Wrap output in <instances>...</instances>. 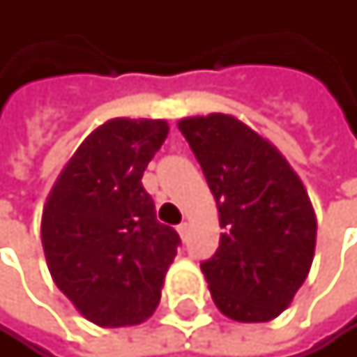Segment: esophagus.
I'll list each match as a JSON object with an SVG mask.
<instances>
[{"label":"esophagus","mask_w":357,"mask_h":357,"mask_svg":"<svg viewBox=\"0 0 357 357\" xmlns=\"http://www.w3.org/2000/svg\"><path fill=\"white\" fill-rule=\"evenodd\" d=\"M177 233L182 236V240H186L188 238V222H180V225H177Z\"/></svg>","instance_id":"obj_1"}]
</instances>
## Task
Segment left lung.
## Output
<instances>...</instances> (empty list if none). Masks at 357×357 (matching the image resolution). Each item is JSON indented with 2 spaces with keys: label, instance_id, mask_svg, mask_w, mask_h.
<instances>
[{
  "label": "left lung",
  "instance_id": "8db88e82",
  "mask_svg": "<svg viewBox=\"0 0 357 357\" xmlns=\"http://www.w3.org/2000/svg\"><path fill=\"white\" fill-rule=\"evenodd\" d=\"M177 128L216 199L225 233L201 264L229 319L270 321L308 276L317 220L304 184L278 149L240 119L212 113Z\"/></svg>",
  "mask_w": 357,
  "mask_h": 357
}]
</instances>
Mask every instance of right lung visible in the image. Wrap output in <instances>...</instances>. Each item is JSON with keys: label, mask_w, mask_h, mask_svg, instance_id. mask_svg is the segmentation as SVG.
<instances>
[{"label": "right lung", "mask_w": 357, "mask_h": 357, "mask_svg": "<svg viewBox=\"0 0 357 357\" xmlns=\"http://www.w3.org/2000/svg\"><path fill=\"white\" fill-rule=\"evenodd\" d=\"M169 132L162 119H111L59 173L43 212V248L59 291L102 328L137 326L160 302L177 246L141 177Z\"/></svg>", "instance_id": "add662e5"}]
</instances>
